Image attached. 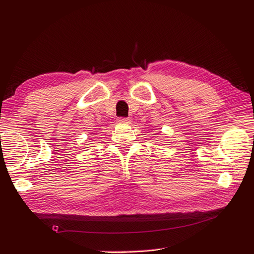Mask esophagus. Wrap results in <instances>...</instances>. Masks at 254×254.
<instances>
[{"label": "esophagus", "instance_id": "esophagus-1", "mask_svg": "<svg viewBox=\"0 0 254 254\" xmlns=\"http://www.w3.org/2000/svg\"><path fill=\"white\" fill-rule=\"evenodd\" d=\"M118 122L120 123V124H128V123L130 122V120L128 118H120L118 120Z\"/></svg>", "mask_w": 254, "mask_h": 254}]
</instances>
